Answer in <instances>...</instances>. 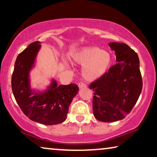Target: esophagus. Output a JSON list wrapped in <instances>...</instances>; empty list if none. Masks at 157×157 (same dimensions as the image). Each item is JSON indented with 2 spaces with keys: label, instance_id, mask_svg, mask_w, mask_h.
Wrapping results in <instances>:
<instances>
[{
  "label": "esophagus",
  "instance_id": "34e87169",
  "mask_svg": "<svg viewBox=\"0 0 157 157\" xmlns=\"http://www.w3.org/2000/svg\"><path fill=\"white\" fill-rule=\"evenodd\" d=\"M78 87L80 88V89H82V88H85V87H86V85L84 83H83V82H79L78 83Z\"/></svg>",
  "mask_w": 157,
  "mask_h": 157
}]
</instances>
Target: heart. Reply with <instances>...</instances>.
Listing matches in <instances>:
<instances>
[{
    "mask_svg": "<svg viewBox=\"0 0 157 157\" xmlns=\"http://www.w3.org/2000/svg\"><path fill=\"white\" fill-rule=\"evenodd\" d=\"M74 63L83 66L81 76L86 81H94L104 76L110 66L111 56L98 47H87L73 54Z\"/></svg>",
    "mask_w": 157,
    "mask_h": 157,
    "instance_id": "1",
    "label": "heart"
}]
</instances>
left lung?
Wrapping results in <instances>:
<instances>
[{"label":"left lung","mask_w":157,"mask_h":157,"mask_svg":"<svg viewBox=\"0 0 157 157\" xmlns=\"http://www.w3.org/2000/svg\"><path fill=\"white\" fill-rule=\"evenodd\" d=\"M117 63L89 85L93 89V113L103 122L123 119L134 108L142 90L137 53L123 43H110Z\"/></svg>","instance_id":"1"}]
</instances>
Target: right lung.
Here are the masks:
<instances>
[{
    "instance_id": "right-lung-1",
    "label": "right lung",
    "mask_w": 157,
    "mask_h": 157,
    "mask_svg": "<svg viewBox=\"0 0 157 157\" xmlns=\"http://www.w3.org/2000/svg\"><path fill=\"white\" fill-rule=\"evenodd\" d=\"M40 42L32 43L17 56L11 86L15 99L30 119L45 125H54L67 118L68 108L78 91L75 83L59 85L55 80L44 92L32 91L29 73L33 67Z\"/></svg>"
}]
</instances>
